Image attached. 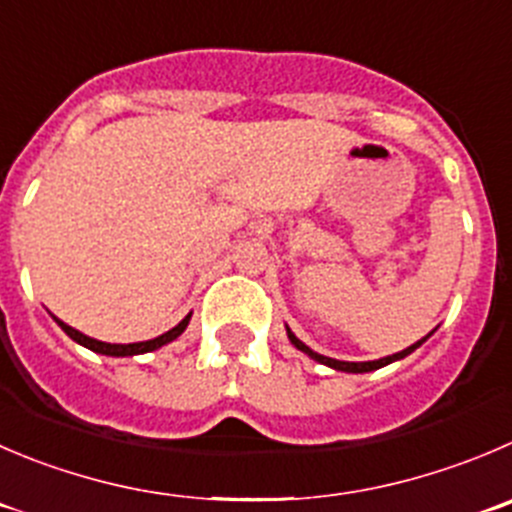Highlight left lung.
<instances>
[{
    "instance_id": "left-lung-1",
    "label": "left lung",
    "mask_w": 512,
    "mask_h": 512,
    "mask_svg": "<svg viewBox=\"0 0 512 512\" xmlns=\"http://www.w3.org/2000/svg\"><path fill=\"white\" fill-rule=\"evenodd\" d=\"M286 332H289V339H291V344H294L296 349H301V352L304 354H309L311 359H316V362H321V364H326V367H334V369H339V372H372V369H379V367H384V364H389V362H397V359H402V357H407V354L410 352H415L417 347H420L422 342H425V339H420V342L417 344H412V347H407V349H402V352H397V354H392V357H384V359H377V362H339V359H332V357H321V354H316V352H311L309 347H306L304 342H299V339L294 337V332H291V329H286Z\"/></svg>"
}]
</instances>
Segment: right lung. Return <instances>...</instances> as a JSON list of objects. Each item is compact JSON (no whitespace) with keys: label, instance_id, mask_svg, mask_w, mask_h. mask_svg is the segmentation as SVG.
I'll return each mask as SVG.
<instances>
[{"label":"right lung","instance_id":"add662e5","mask_svg":"<svg viewBox=\"0 0 512 512\" xmlns=\"http://www.w3.org/2000/svg\"><path fill=\"white\" fill-rule=\"evenodd\" d=\"M55 321L62 326V332H65L67 337L75 339V342L82 344V347L92 349V352L107 354V357H133V354L153 352V349H158V347H163V344H168V342H173V339H178L180 334L186 332L188 321H191V314H188L186 319L180 321L178 326H173L170 332L160 334V337L150 339V342H138V344H107V342H97V339L85 337V334H80V332H77V329H72V326H67L65 321H60V319H57V316H55Z\"/></svg>","mask_w":512,"mask_h":512}]
</instances>
